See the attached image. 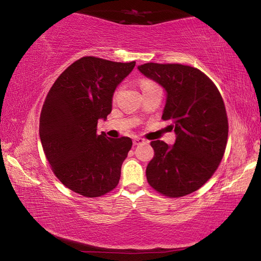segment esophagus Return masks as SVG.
I'll use <instances>...</instances> for the list:
<instances>
[{
	"mask_svg": "<svg viewBox=\"0 0 261 261\" xmlns=\"http://www.w3.org/2000/svg\"><path fill=\"white\" fill-rule=\"evenodd\" d=\"M145 143H146V140L143 138H139V137H136V138H134V145H141Z\"/></svg>",
	"mask_w": 261,
	"mask_h": 261,
	"instance_id": "esophagus-1",
	"label": "esophagus"
}]
</instances>
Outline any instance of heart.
I'll return each instance as SVG.
<instances>
[{"instance_id":"b5f03b06","label":"heart","mask_w":261,"mask_h":261,"mask_svg":"<svg viewBox=\"0 0 261 261\" xmlns=\"http://www.w3.org/2000/svg\"><path fill=\"white\" fill-rule=\"evenodd\" d=\"M151 86H155V85H154V84L151 83V82H143V83H141V88H143V90H144V88H147V87H151Z\"/></svg>"}]
</instances>
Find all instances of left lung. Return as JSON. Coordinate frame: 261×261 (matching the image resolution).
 <instances>
[{
    "mask_svg": "<svg viewBox=\"0 0 261 261\" xmlns=\"http://www.w3.org/2000/svg\"><path fill=\"white\" fill-rule=\"evenodd\" d=\"M145 77L166 91L162 120L170 121L176 140L151 143L154 158L146 168L149 185L167 197L197 191L222 160L228 139V118L220 92L200 70L182 64L146 63Z\"/></svg>",
    "mask_w": 261,
    "mask_h": 261,
    "instance_id": "obj_1",
    "label": "left lung"
}]
</instances>
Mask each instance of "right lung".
<instances>
[{
    "label": "right lung",
    "instance_id": "obj_1",
    "mask_svg": "<svg viewBox=\"0 0 261 261\" xmlns=\"http://www.w3.org/2000/svg\"><path fill=\"white\" fill-rule=\"evenodd\" d=\"M135 65V61L82 57L61 73L43 103L39 125L43 152L56 177L84 197L102 196L120 182L132 140L98 135L96 125L112 113L115 90Z\"/></svg>",
    "mask_w": 261,
    "mask_h": 261
}]
</instances>
